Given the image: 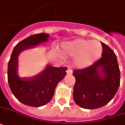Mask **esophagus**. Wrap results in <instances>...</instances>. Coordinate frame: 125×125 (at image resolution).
Listing matches in <instances>:
<instances>
[{
  "label": "esophagus",
  "mask_w": 125,
  "mask_h": 125,
  "mask_svg": "<svg viewBox=\"0 0 125 125\" xmlns=\"http://www.w3.org/2000/svg\"><path fill=\"white\" fill-rule=\"evenodd\" d=\"M67 74H71L73 73V71L72 69L71 68H69V67H68V69H67Z\"/></svg>",
  "instance_id": "1"
}]
</instances>
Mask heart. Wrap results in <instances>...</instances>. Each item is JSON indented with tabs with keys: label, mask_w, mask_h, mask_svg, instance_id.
Segmentation results:
<instances>
[{
	"label": "heart",
	"mask_w": 125,
	"mask_h": 125,
	"mask_svg": "<svg viewBox=\"0 0 125 125\" xmlns=\"http://www.w3.org/2000/svg\"><path fill=\"white\" fill-rule=\"evenodd\" d=\"M103 46L100 42L87 40H77L67 43L63 52L71 56H76L74 63L80 68L86 67L95 62L103 54Z\"/></svg>",
	"instance_id": "heart-1"
}]
</instances>
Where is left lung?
<instances>
[{
  "label": "left lung",
  "instance_id": "8db88e82",
  "mask_svg": "<svg viewBox=\"0 0 125 125\" xmlns=\"http://www.w3.org/2000/svg\"><path fill=\"white\" fill-rule=\"evenodd\" d=\"M102 57L90 66L74 70L73 99L85 109H97L114 98L120 85V70L114 52L103 43Z\"/></svg>",
  "mask_w": 125,
  "mask_h": 125
}]
</instances>
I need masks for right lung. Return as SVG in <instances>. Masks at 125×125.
Returning <instances> with one entry per match:
<instances>
[{"label":"right lung","instance_id":"add662e5","mask_svg":"<svg viewBox=\"0 0 125 125\" xmlns=\"http://www.w3.org/2000/svg\"><path fill=\"white\" fill-rule=\"evenodd\" d=\"M47 34H34L18 43L14 47L8 62V80L12 93L21 103L32 107H40L51 101L55 88L66 75L67 67L47 65L38 75L21 78L17 74L18 56L22 51L47 42Z\"/></svg>","mask_w":125,"mask_h":125}]
</instances>
